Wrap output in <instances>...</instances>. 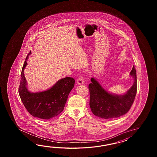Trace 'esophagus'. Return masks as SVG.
<instances>
[{"label": "esophagus", "mask_w": 157, "mask_h": 157, "mask_svg": "<svg viewBox=\"0 0 157 157\" xmlns=\"http://www.w3.org/2000/svg\"><path fill=\"white\" fill-rule=\"evenodd\" d=\"M77 83L79 85H81L83 83V77L82 75H81L79 76L77 80Z\"/></svg>", "instance_id": "esophagus-1"}]
</instances>
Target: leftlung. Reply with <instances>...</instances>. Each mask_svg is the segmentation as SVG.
I'll list each match as a JSON object with an SVG mask.
<instances>
[{
  "label": "left lung",
  "mask_w": 157,
  "mask_h": 157,
  "mask_svg": "<svg viewBox=\"0 0 157 157\" xmlns=\"http://www.w3.org/2000/svg\"><path fill=\"white\" fill-rule=\"evenodd\" d=\"M130 75L134 78L133 85L123 95H114L104 89L97 80L91 78L89 85L91 110L97 117L112 119L127 113L133 104L137 92L136 71L133 66Z\"/></svg>",
  "instance_id": "left-lung-1"
}]
</instances>
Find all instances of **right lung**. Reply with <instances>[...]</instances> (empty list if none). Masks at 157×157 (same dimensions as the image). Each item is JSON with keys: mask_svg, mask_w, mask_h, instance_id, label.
Returning a JSON list of instances; mask_svg holds the SVG:
<instances>
[{"mask_svg": "<svg viewBox=\"0 0 157 157\" xmlns=\"http://www.w3.org/2000/svg\"><path fill=\"white\" fill-rule=\"evenodd\" d=\"M27 58L28 56L26 59ZM26 65L25 60L18 88L19 95L24 106L33 117L43 120H49L56 117L63 110L68 95L74 87L75 80L72 77H65L58 81L49 90L31 93L26 87V81L24 72Z\"/></svg>", "mask_w": 157, "mask_h": 157, "instance_id": "right-lung-1", "label": "right lung"}]
</instances>
